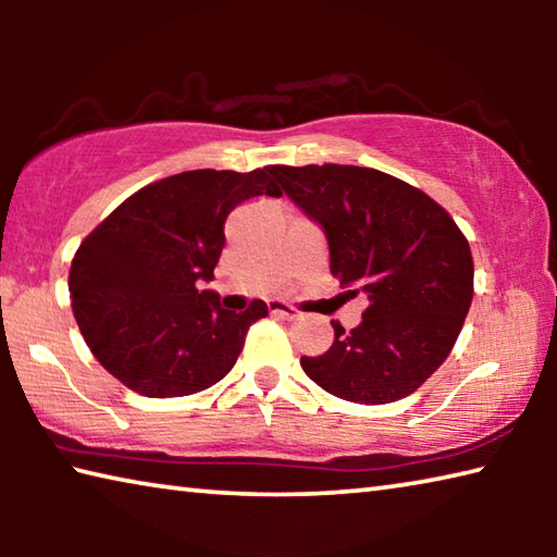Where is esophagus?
Listing matches in <instances>:
<instances>
[{"label": "esophagus", "instance_id": "34e87169", "mask_svg": "<svg viewBox=\"0 0 557 557\" xmlns=\"http://www.w3.org/2000/svg\"><path fill=\"white\" fill-rule=\"evenodd\" d=\"M268 307H270V314L287 319V322H292V319H297V317H299L297 309H295V307H289V305H285V301H270Z\"/></svg>", "mask_w": 557, "mask_h": 557}]
</instances>
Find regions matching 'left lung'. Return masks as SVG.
<instances>
[{
  "label": "left lung",
  "instance_id": "left-lung-1",
  "mask_svg": "<svg viewBox=\"0 0 557 557\" xmlns=\"http://www.w3.org/2000/svg\"><path fill=\"white\" fill-rule=\"evenodd\" d=\"M285 194L324 228L329 270L369 307L351 332L301 356V369L336 398L383 405L420 388L455 346L474 297L465 233L425 191L379 169L270 166Z\"/></svg>",
  "mask_w": 557,
  "mask_h": 557
}]
</instances>
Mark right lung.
Returning <instances> with one entry per match:
<instances>
[{"mask_svg": "<svg viewBox=\"0 0 557 557\" xmlns=\"http://www.w3.org/2000/svg\"><path fill=\"white\" fill-rule=\"evenodd\" d=\"M262 194L282 196L270 166L166 176L122 201L75 250V322L102 369L129 391L182 398L211 388L238 361L268 305L252 299L235 314L199 285L213 280L228 213Z\"/></svg>", "mask_w": 557, "mask_h": 557, "instance_id": "right-lung-1", "label": "right lung"}]
</instances>
